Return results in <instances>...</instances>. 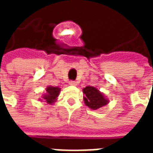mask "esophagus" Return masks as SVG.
Returning a JSON list of instances; mask_svg holds the SVG:
<instances>
[{
    "mask_svg": "<svg viewBox=\"0 0 153 153\" xmlns=\"http://www.w3.org/2000/svg\"><path fill=\"white\" fill-rule=\"evenodd\" d=\"M69 83H70V85H73V86L77 85V82H75V81H70Z\"/></svg>",
    "mask_w": 153,
    "mask_h": 153,
    "instance_id": "obj_1",
    "label": "esophagus"
}]
</instances>
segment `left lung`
Wrapping results in <instances>:
<instances>
[{
  "label": "left lung",
  "instance_id": "8db88e82",
  "mask_svg": "<svg viewBox=\"0 0 153 153\" xmlns=\"http://www.w3.org/2000/svg\"><path fill=\"white\" fill-rule=\"evenodd\" d=\"M84 94L83 101L87 106L90 109L97 110L106 106L109 102V100L106 98L102 93H101L97 88L93 86H87L83 89Z\"/></svg>",
  "mask_w": 153,
  "mask_h": 153
}]
</instances>
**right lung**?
<instances>
[{
	"mask_svg": "<svg viewBox=\"0 0 153 153\" xmlns=\"http://www.w3.org/2000/svg\"><path fill=\"white\" fill-rule=\"evenodd\" d=\"M60 92V88L59 87L48 86L46 88V93L42 95V99H40L41 102L45 101L46 102L52 105L56 102V99Z\"/></svg>",
	"mask_w": 153,
	"mask_h": 153,
	"instance_id": "obj_1",
	"label": "right lung"
}]
</instances>
